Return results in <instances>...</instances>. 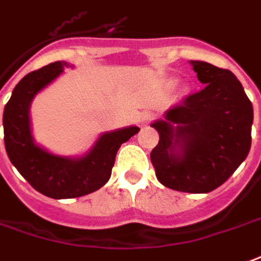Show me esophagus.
<instances>
[{
	"mask_svg": "<svg viewBox=\"0 0 261 261\" xmlns=\"http://www.w3.org/2000/svg\"><path fill=\"white\" fill-rule=\"evenodd\" d=\"M151 119H153V114H150V112H143L142 117H140V123H142V125H146V123H149Z\"/></svg>",
	"mask_w": 261,
	"mask_h": 261,
	"instance_id": "1",
	"label": "esophagus"
}]
</instances>
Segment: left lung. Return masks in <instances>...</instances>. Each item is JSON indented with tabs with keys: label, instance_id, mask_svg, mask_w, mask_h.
Wrapping results in <instances>:
<instances>
[{
	"label": "left lung",
	"instance_id": "obj_1",
	"mask_svg": "<svg viewBox=\"0 0 261 261\" xmlns=\"http://www.w3.org/2000/svg\"><path fill=\"white\" fill-rule=\"evenodd\" d=\"M191 64L206 86L151 123L160 140L150 160L157 179L167 188L208 193L248 157L253 107L231 70L203 61Z\"/></svg>",
	"mask_w": 261,
	"mask_h": 261
}]
</instances>
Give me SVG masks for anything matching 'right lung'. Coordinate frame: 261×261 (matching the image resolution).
<instances>
[{"label":"right lung","mask_w":261,"mask_h":261,"mask_svg":"<svg viewBox=\"0 0 261 261\" xmlns=\"http://www.w3.org/2000/svg\"><path fill=\"white\" fill-rule=\"evenodd\" d=\"M69 64L58 61L30 72L19 82L4 110V142L11 163L34 189L51 199H73L107 184L121 144L140 130L138 126L102 133L94 146L77 159L61 157L34 143L30 104Z\"/></svg>","instance_id":"add662e5"}]
</instances>
